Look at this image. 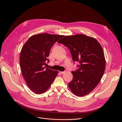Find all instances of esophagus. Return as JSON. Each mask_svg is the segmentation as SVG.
<instances>
[{
	"instance_id": "esophagus-1",
	"label": "esophagus",
	"mask_w": 122,
	"mask_h": 122,
	"mask_svg": "<svg viewBox=\"0 0 122 122\" xmlns=\"http://www.w3.org/2000/svg\"><path fill=\"white\" fill-rule=\"evenodd\" d=\"M65 72H66V71H59V73H61V74H64Z\"/></svg>"
}]
</instances>
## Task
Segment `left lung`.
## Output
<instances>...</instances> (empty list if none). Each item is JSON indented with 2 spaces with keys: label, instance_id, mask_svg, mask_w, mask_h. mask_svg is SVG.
Wrapping results in <instances>:
<instances>
[{
  "label": "left lung",
  "instance_id": "obj_1",
  "mask_svg": "<svg viewBox=\"0 0 122 122\" xmlns=\"http://www.w3.org/2000/svg\"><path fill=\"white\" fill-rule=\"evenodd\" d=\"M67 47L73 61L79 62V68L72 71L73 79L68 85L78 97L92 92L104 74L106 61L103 49L94 38L83 34L66 36L58 41Z\"/></svg>",
  "mask_w": 122,
  "mask_h": 122
}]
</instances>
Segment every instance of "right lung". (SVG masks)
<instances>
[{
  "label": "right lung",
  "mask_w": 122,
  "mask_h": 122,
  "mask_svg": "<svg viewBox=\"0 0 122 122\" xmlns=\"http://www.w3.org/2000/svg\"><path fill=\"white\" fill-rule=\"evenodd\" d=\"M63 35L42 33L30 37L22 48L20 56L21 71L27 85L33 92H45L58 72L46 68L51 48Z\"/></svg>",
  "instance_id": "1"
}]
</instances>
